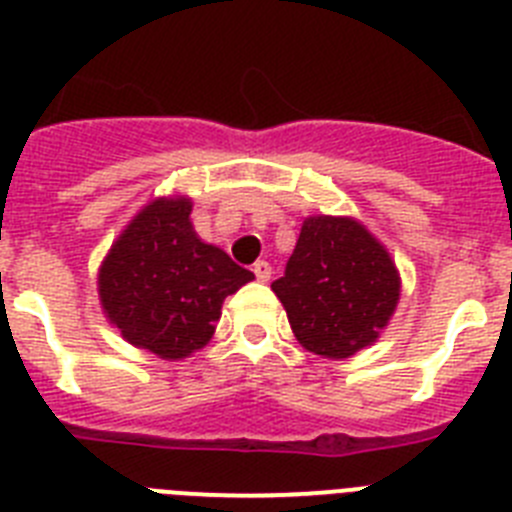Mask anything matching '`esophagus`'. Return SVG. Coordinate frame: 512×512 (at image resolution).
Segmentation results:
<instances>
[{
    "mask_svg": "<svg viewBox=\"0 0 512 512\" xmlns=\"http://www.w3.org/2000/svg\"><path fill=\"white\" fill-rule=\"evenodd\" d=\"M253 274H256V279H259V282H269L271 279V264L269 261H256V264H253Z\"/></svg>",
    "mask_w": 512,
    "mask_h": 512,
    "instance_id": "1",
    "label": "esophagus"
}]
</instances>
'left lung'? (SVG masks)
<instances>
[{"instance_id": "8db88e82", "label": "left lung", "mask_w": 512, "mask_h": 512, "mask_svg": "<svg viewBox=\"0 0 512 512\" xmlns=\"http://www.w3.org/2000/svg\"><path fill=\"white\" fill-rule=\"evenodd\" d=\"M297 341L323 359L372 346L400 300V274L387 248L354 217L312 215L271 284Z\"/></svg>"}]
</instances>
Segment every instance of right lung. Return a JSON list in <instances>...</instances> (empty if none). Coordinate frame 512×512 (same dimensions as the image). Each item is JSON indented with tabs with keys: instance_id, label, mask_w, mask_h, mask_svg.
I'll return each instance as SVG.
<instances>
[{
	"instance_id": "obj_1",
	"label": "right lung",
	"mask_w": 512,
	"mask_h": 512,
	"mask_svg": "<svg viewBox=\"0 0 512 512\" xmlns=\"http://www.w3.org/2000/svg\"><path fill=\"white\" fill-rule=\"evenodd\" d=\"M189 197L148 202L99 266V302L122 338L166 361L207 346L223 300L253 274L194 233Z\"/></svg>"
}]
</instances>
